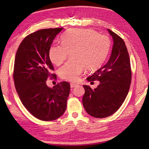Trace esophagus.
I'll return each mask as SVG.
<instances>
[{"label": "esophagus", "mask_w": 149, "mask_h": 149, "mask_svg": "<svg viewBox=\"0 0 149 149\" xmlns=\"http://www.w3.org/2000/svg\"><path fill=\"white\" fill-rule=\"evenodd\" d=\"M77 86V84H75V83H71V84H70V87H71V88H74L75 86Z\"/></svg>", "instance_id": "esophagus-1"}]
</instances>
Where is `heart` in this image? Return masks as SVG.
Instances as JSON below:
<instances>
[{"mask_svg":"<svg viewBox=\"0 0 149 149\" xmlns=\"http://www.w3.org/2000/svg\"><path fill=\"white\" fill-rule=\"evenodd\" d=\"M61 45H52L49 57L54 65L59 66L65 61L68 53L72 60L59 70L60 77L76 81L85 68L93 71L104 61L110 49V40L107 36L90 29H75L66 31L60 38Z\"/></svg>","mask_w":149,"mask_h":149,"instance_id":"heart-1","label":"heart"}]
</instances>
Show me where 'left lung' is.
I'll list each match as a JSON object with an SVG mask.
<instances>
[{
  "mask_svg": "<svg viewBox=\"0 0 149 149\" xmlns=\"http://www.w3.org/2000/svg\"><path fill=\"white\" fill-rule=\"evenodd\" d=\"M107 31L113 40L111 56L105 65L86 78L88 81L97 80L100 84L94 89L83 85V106L88 114L96 118H106L118 111L131 83L130 58L125 44L119 35L109 29Z\"/></svg>",
  "mask_w": 149,
  "mask_h": 149,
  "instance_id": "1",
  "label": "left lung"
}]
</instances>
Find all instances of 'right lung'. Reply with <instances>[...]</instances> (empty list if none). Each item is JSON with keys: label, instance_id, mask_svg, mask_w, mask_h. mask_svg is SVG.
<instances>
[{"label": "right lung", "instance_id": "add662e5", "mask_svg": "<svg viewBox=\"0 0 149 149\" xmlns=\"http://www.w3.org/2000/svg\"><path fill=\"white\" fill-rule=\"evenodd\" d=\"M63 28L38 30L23 40L16 53L13 79L16 91L25 107L36 118L50 121L59 118L66 109L70 84L63 81L47 85L54 68L49 57L53 40Z\"/></svg>", "mask_w": 149, "mask_h": 149}]
</instances>
